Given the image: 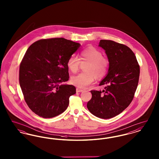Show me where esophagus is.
Returning <instances> with one entry per match:
<instances>
[{"instance_id": "34e87169", "label": "esophagus", "mask_w": 159, "mask_h": 159, "mask_svg": "<svg viewBox=\"0 0 159 159\" xmlns=\"http://www.w3.org/2000/svg\"><path fill=\"white\" fill-rule=\"evenodd\" d=\"M83 89H80V88H76V92H83Z\"/></svg>"}]
</instances>
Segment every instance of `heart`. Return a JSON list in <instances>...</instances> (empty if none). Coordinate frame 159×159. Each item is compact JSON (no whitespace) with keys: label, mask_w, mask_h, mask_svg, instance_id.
Masks as SVG:
<instances>
[{"label":"heart","mask_w":159,"mask_h":159,"mask_svg":"<svg viewBox=\"0 0 159 159\" xmlns=\"http://www.w3.org/2000/svg\"><path fill=\"white\" fill-rule=\"evenodd\" d=\"M88 62L84 68L85 73H80L71 78V82L79 88H86L93 83L95 77L101 79L108 73L110 60L102 52L94 47H89L80 53V60L75 55H71L67 60L68 70L75 73L79 68L80 63Z\"/></svg>","instance_id":"1"}]
</instances>
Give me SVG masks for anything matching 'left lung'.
<instances>
[{
  "mask_svg": "<svg viewBox=\"0 0 159 159\" xmlns=\"http://www.w3.org/2000/svg\"><path fill=\"white\" fill-rule=\"evenodd\" d=\"M99 46L110 60L106 77L100 82L103 91H91L87 107L94 116L110 119L121 113L133 100L138 86L140 69L136 57L127 46L110 40H101Z\"/></svg>",
  "mask_w": 159,
  "mask_h": 159,
  "instance_id": "left-lung-1",
  "label": "left lung"
}]
</instances>
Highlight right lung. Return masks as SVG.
I'll return each instance as SVG.
<instances>
[{"instance_id":"right-lung-1","label":"right lung","mask_w":159,"mask_h":159,"mask_svg":"<svg viewBox=\"0 0 159 159\" xmlns=\"http://www.w3.org/2000/svg\"><path fill=\"white\" fill-rule=\"evenodd\" d=\"M80 44L64 38L40 39L27 50L20 66L19 80L24 98L40 117L52 118L68 107L76 93L69 79L67 62Z\"/></svg>"}]
</instances>
